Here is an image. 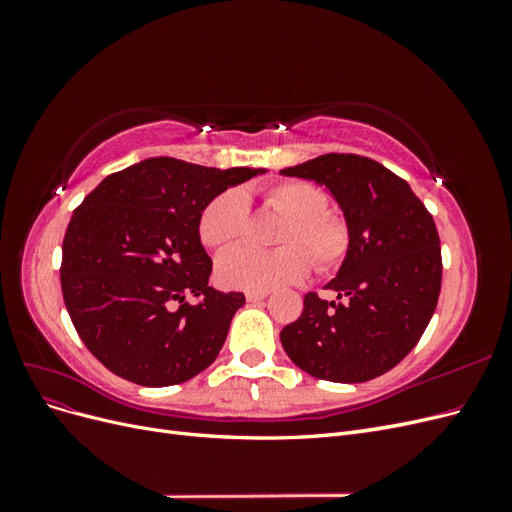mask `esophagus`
<instances>
[{
	"mask_svg": "<svg viewBox=\"0 0 512 512\" xmlns=\"http://www.w3.org/2000/svg\"><path fill=\"white\" fill-rule=\"evenodd\" d=\"M267 290H247L245 292V299L250 303H258V301H265L267 299Z\"/></svg>",
	"mask_w": 512,
	"mask_h": 512,
	"instance_id": "1",
	"label": "esophagus"
}]
</instances>
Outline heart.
<instances>
[{
	"mask_svg": "<svg viewBox=\"0 0 512 512\" xmlns=\"http://www.w3.org/2000/svg\"><path fill=\"white\" fill-rule=\"evenodd\" d=\"M265 203L286 222L277 232L282 247L271 252L235 247L218 258L215 273L228 288L271 290L301 282L312 271L331 273L350 250V228L342 215L327 209V194L305 181H280L265 192ZM247 230V198L228 188L211 198L200 211L198 237L211 250H228Z\"/></svg>",
	"mask_w": 512,
	"mask_h": 512,
	"instance_id": "heart-1",
	"label": "heart"
}]
</instances>
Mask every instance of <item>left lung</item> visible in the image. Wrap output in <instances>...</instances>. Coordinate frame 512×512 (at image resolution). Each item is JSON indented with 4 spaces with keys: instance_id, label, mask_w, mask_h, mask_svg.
I'll use <instances>...</instances> for the list:
<instances>
[{
    "instance_id": "left-lung-1",
    "label": "left lung",
    "mask_w": 512,
    "mask_h": 512,
    "mask_svg": "<svg viewBox=\"0 0 512 512\" xmlns=\"http://www.w3.org/2000/svg\"><path fill=\"white\" fill-rule=\"evenodd\" d=\"M280 173L324 185L350 228V250L327 284L337 301L307 292L303 314L280 333L282 346L314 378L374 380L416 346L436 312V224L410 185L376 160L327 153Z\"/></svg>"
}]
</instances>
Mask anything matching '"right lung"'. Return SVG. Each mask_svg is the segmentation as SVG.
I'll use <instances>...</instances> for the list:
<instances>
[{
	"mask_svg": "<svg viewBox=\"0 0 512 512\" xmlns=\"http://www.w3.org/2000/svg\"><path fill=\"white\" fill-rule=\"evenodd\" d=\"M262 173L149 158L108 175L74 209L61 292L76 333L106 369L170 386L215 361L245 297L209 286L198 218L211 198Z\"/></svg>",
	"mask_w": 512,
	"mask_h": 512,
	"instance_id": "right-lung-1",
	"label": "right lung"
}]
</instances>
